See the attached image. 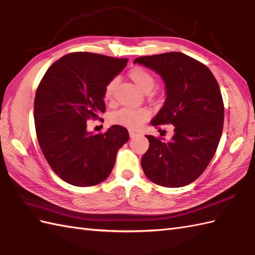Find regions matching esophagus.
<instances>
[{"instance_id":"esophagus-1","label":"esophagus","mask_w":255,"mask_h":255,"mask_svg":"<svg viewBox=\"0 0 255 255\" xmlns=\"http://www.w3.org/2000/svg\"><path fill=\"white\" fill-rule=\"evenodd\" d=\"M139 133L138 132H135V131H133V130H129V137L130 138H134V137H137Z\"/></svg>"}]
</instances>
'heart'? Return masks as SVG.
Returning a JSON list of instances; mask_svg holds the SVG:
<instances>
[{
	"mask_svg": "<svg viewBox=\"0 0 255 255\" xmlns=\"http://www.w3.org/2000/svg\"><path fill=\"white\" fill-rule=\"evenodd\" d=\"M129 78L131 79L137 87L143 92H150L155 85V79L151 73L142 67H134L129 70ZM116 86V79H112L105 87L104 99L111 100L113 98ZM150 113L145 109H129L124 108L118 110L112 115V123L130 129H137L142 124L149 120Z\"/></svg>",
	"mask_w": 255,
	"mask_h": 255,
	"instance_id": "obj_1",
	"label": "heart"
}]
</instances>
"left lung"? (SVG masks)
Here are the masks:
<instances>
[{
	"label": "left lung",
	"instance_id": "1",
	"mask_svg": "<svg viewBox=\"0 0 255 255\" xmlns=\"http://www.w3.org/2000/svg\"><path fill=\"white\" fill-rule=\"evenodd\" d=\"M135 63L152 69L165 84V103L151 125L174 126L169 141L145 135L150 146L141 158L142 169L156 185L187 186L208 167L220 143L224 126L220 86L205 65L183 53L142 56Z\"/></svg>",
	"mask_w": 255,
	"mask_h": 255
}]
</instances>
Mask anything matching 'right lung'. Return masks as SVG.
<instances>
[{
  "label": "right lung",
  "instance_id": "add662e5",
  "mask_svg": "<svg viewBox=\"0 0 255 255\" xmlns=\"http://www.w3.org/2000/svg\"><path fill=\"white\" fill-rule=\"evenodd\" d=\"M127 58L77 52L46 70L35 92V132L54 173L70 185L90 187L113 169L128 130L111 126L104 133L87 130L88 118L105 112L104 90L127 65Z\"/></svg>",
  "mask_w": 255,
  "mask_h": 255
}]
</instances>
